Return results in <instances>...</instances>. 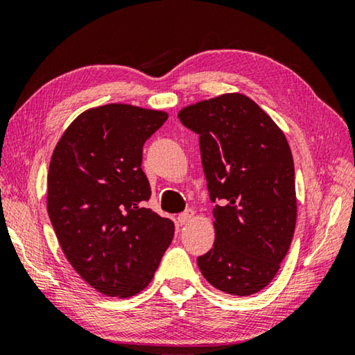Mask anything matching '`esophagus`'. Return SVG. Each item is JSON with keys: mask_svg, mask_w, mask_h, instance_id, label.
<instances>
[{"mask_svg": "<svg viewBox=\"0 0 355 355\" xmlns=\"http://www.w3.org/2000/svg\"><path fill=\"white\" fill-rule=\"evenodd\" d=\"M192 216H194V211H192V209H186V211H183V213H180L178 214V224H182V225H184V224H188V222L192 219Z\"/></svg>", "mask_w": 355, "mask_h": 355, "instance_id": "esophagus-1", "label": "esophagus"}]
</instances>
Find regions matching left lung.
Segmentation results:
<instances>
[{
  "label": "left lung",
  "instance_id": "8db88e82",
  "mask_svg": "<svg viewBox=\"0 0 355 355\" xmlns=\"http://www.w3.org/2000/svg\"><path fill=\"white\" fill-rule=\"evenodd\" d=\"M186 128L199 135L216 239L197 258L214 288L233 296L263 290L284 260L296 227L290 146L255 101L227 94L184 107Z\"/></svg>",
  "mask_w": 355,
  "mask_h": 355
}]
</instances>
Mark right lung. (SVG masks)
<instances>
[{"label": "right lung", "mask_w": 355, "mask_h": 355, "mask_svg": "<svg viewBox=\"0 0 355 355\" xmlns=\"http://www.w3.org/2000/svg\"><path fill=\"white\" fill-rule=\"evenodd\" d=\"M161 111L106 105L78 116L53 152L46 208L64 255L106 296L130 297L152 282L173 222L146 208L152 196L142 147Z\"/></svg>", "instance_id": "1"}]
</instances>
